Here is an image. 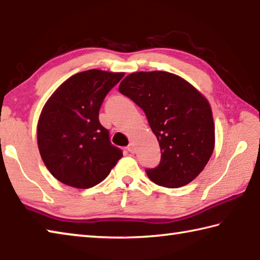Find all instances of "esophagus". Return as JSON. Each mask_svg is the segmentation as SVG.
<instances>
[{"mask_svg":"<svg viewBox=\"0 0 260 260\" xmlns=\"http://www.w3.org/2000/svg\"><path fill=\"white\" fill-rule=\"evenodd\" d=\"M127 150H128V152H131V153H135V146H134V143H129L128 147H127Z\"/></svg>","mask_w":260,"mask_h":260,"instance_id":"obj_1","label":"esophagus"}]
</instances>
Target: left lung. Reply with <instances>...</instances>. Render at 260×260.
Instances as JSON below:
<instances>
[{
  "instance_id": "8db88e82",
  "label": "left lung",
  "mask_w": 260,
  "mask_h": 260,
  "mask_svg": "<svg viewBox=\"0 0 260 260\" xmlns=\"http://www.w3.org/2000/svg\"><path fill=\"white\" fill-rule=\"evenodd\" d=\"M119 92L143 109L161 150L160 165L146 169L156 185L178 188L204 170L215 146L211 105L181 76L165 71L134 72Z\"/></svg>"
}]
</instances>
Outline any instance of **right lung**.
<instances>
[{"instance_id": "1", "label": "right lung", "mask_w": 260, "mask_h": 260, "mask_svg": "<svg viewBox=\"0 0 260 260\" xmlns=\"http://www.w3.org/2000/svg\"><path fill=\"white\" fill-rule=\"evenodd\" d=\"M124 72L88 70L71 76L43 107L37 124L39 153L63 184L86 189L103 181L123 156L99 121L106 94Z\"/></svg>"}]
</instances>
